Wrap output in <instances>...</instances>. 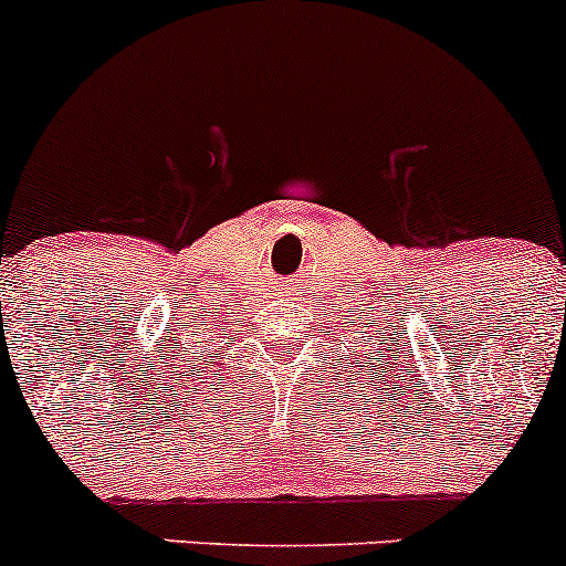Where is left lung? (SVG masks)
Here are the masks:
<instances>
[{"label":"left lung","instance_id":"1","mask_svg":"<svg viewBox=\"0 0 566 566\" xmlns=\"http://www.w3.org/2000/svg\"><path fill=\"white\" fill-rule=\"evenodd\" d=\"M357 357H359V354H357ZM370 359V357H368ZM365 368H368V363H365Z\"/></svg>","mask_w":566,"mask_h":566}]
</instances>
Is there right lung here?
<instances>
[{
  "label": "right lung",
  "mask_w": 566,
  "mask_h": 566,
  "mask_svg": "<svg viewBox=\"0 0 566 566\" xmlns=\"http://www.w3.org/2000/svg\"><path fill=\"white\" fill-rule=\"evenodd\" d=\"M192 363H198V368H201V363H203V359H198L196 354H192V357H188V370L192 368Z\"/></svg>",
  "instance_id": "right-lung-1"
}]
</instances>
